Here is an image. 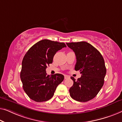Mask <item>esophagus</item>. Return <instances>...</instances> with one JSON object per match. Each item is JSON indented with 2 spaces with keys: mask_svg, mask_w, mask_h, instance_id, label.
<instances>
[{
  "mask_svg": "<svg viewBox=\"0 0 122 122\" xmlns=\"http://www.w3.org/2000/svg\"><path fill=\"white\" fill-rule=\"evenodd\" d=\"M69 78H70L69 76H67V75H65V79H67Z\"/></svg>",
  "mask_w": 122,
  "mask_h": 122,
  "instance_id": "1",
  "label": "esophagus"
}]
</instances>
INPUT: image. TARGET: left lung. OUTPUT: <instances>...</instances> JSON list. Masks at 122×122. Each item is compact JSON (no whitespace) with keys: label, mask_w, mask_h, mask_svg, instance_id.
<instances>
[{"label":"left lung","mask_w":122,"mask_h":122,"mask_svg":"<svg viewBox=\"0 0 122 122\" xmlns=\"http://www.w3.org/2000/svg\"><path fill=\"white\" fill-rule=\"evenodd\" d=\"M75 53L76 71L79 70L81 77L76 80L70 88V96L78 102H86L94 98L102 88L106 74L103 57L92 45L85 41L66 43Z\"/></svg>","instance_id":"8db88e82"}]
</instances>
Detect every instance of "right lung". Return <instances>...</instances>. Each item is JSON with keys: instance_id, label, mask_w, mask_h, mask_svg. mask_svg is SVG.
I'll list each match as a JSON object with an SVG mask.
<instances>
[{"instance_id": "obj_1", "label": "right lung", "mask_w": 122, "mask_h": 122, "mask_svg": "<svg viewBox=\"0 0 122 122\" xmlns=\"http://www.w3.org/2000/svg\"><path fill=\"white\" fill-rule=\"evenodd\" d=\"M66 47L63 42L44 39L34 44L22 61L20 78L23 89L30 99L37 102L49 100L64 76L56 73L50 76L46 69L52 62L57 51Z\"/></svg>"}]
</instances>
